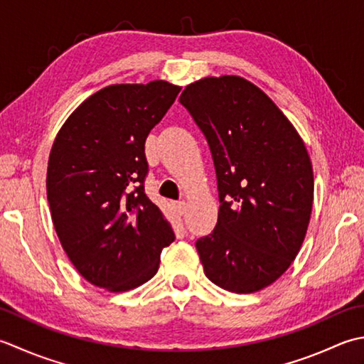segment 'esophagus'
I'll list each match as a JSON object with an SVG mask.
<instances>
[{"label":"esophagus","mask_w":364,"mask_h":364,"mask_svg":"<svg viewBox=\"0 0 364 364\" xmlns=\"http://www.w3.org/2000/svg\"><path fill=\"white\" fill-rule=\"evenodd\" d=\"M173 206L178 211V215H184V211H186V202H175Z\"/></svg>","instance_id":"esophagus-1"}]
</instances>
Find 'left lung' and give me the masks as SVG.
<instances>
[{
    "mask_svg": "<svg viewBox=\"0 0 364 364\" xmlns=\"http://www.w3.org/2000/svg\"><path fill=\"white\" fill-rule=\"evenodd\" d=\"M208 141L219 213L196 247L206 277L252 294L286 273L308 230L314 175L304 141L265 92L238 75L205 77L180 96Z\"/></svg>",
    "mask_w": 364,
    "mask_h": 364,
    "instance_id": "obj_1",
    "label": "left lung"
}]
</instances>
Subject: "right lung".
Returning a JSON list of instances; mask_svg holds the SVG:
<instances>
[{
    "label": "right lung",
    "instance_id": "right-lung-1",
    "mask_svg": "<svg viewBox=\"0 0 364 364\" xmlns=\"http://www.w3.org/2000/svg\"><path fill=\"white\" fill-rule=\"evenodd\" d=\"M180 91L166 80L110 85L78 105L56 134L47 168L50 213L64 252L92 286H141L175 240L145 194V140Z\"/></svg>",
    "mask_w": 364,
    "mask_h": 364
}]
</instances>
